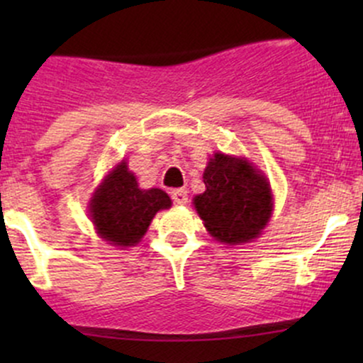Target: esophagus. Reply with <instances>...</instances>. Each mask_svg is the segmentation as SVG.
<instances>
[{
  "label": "esophagus",
  "mask_w": 363,
  "mask_h": 363,
  "mask_svg": "<svg viewBox=\"0 0 363 363\" xmlns=\"http://www.w3.org/2000/svg\"><path fill=\"white\" fill-rule=\"evenodd\" d=\"M170 196H172L174 205L184 206L187 203V191L184 189V187H181V189H174L172 194H170Z\"/></svg>",
  "instance_id": "1"
}]
</instances>
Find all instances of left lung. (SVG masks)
Masks as SVG:
<instances>
[{"instance_id":"1","label":"left lung","mask_w":363,"mask_h":363,"mask_svg":"<svg viewBox=\"0 0 363 363\" xmlns=\"http://www.w3.org/2000/svg\"><path fill=\"white\" fill-rule=\"evenodd\" d=\"M206 191L193 203L206 230L218 242H251L272 218L268 179L247 158L216 152L203 174Z\"/></svg>"}]
</instances>
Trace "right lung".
Returning <instances> with one entry per match:
<instances>
[{
    "label": "right lung",
    "instance_id": "add662e5",
    "mask_svg": "<svg viewBox=\"0 0 363 363\" xmlns=\"http://www.w3.org/2000/svg\"><path fill=\"white\" fill-rule=\"evenodd\" d=\"M172 206L165 191L140 189L126 160L116 165L95 189L89 203L91 223L106 242L131 247L147 234L157 211Z\"/></svg>",
    "mask_w": 363,
    "mask_h": 363
}]
</instances>
